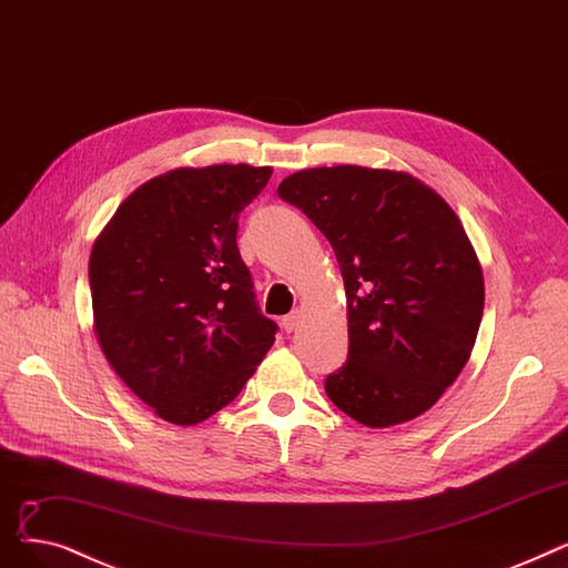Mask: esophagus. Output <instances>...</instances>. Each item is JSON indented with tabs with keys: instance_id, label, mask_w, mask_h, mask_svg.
I'll list each match as a JSON object with an SVG mask.
<instances>
[{
	"instance_id": "esophagus-1",
	"label": "esophagus",
	"mask_w": 568,
	"mask_h": 568,
	"mask_svg": "<svg viewBox=\"0 0 568 568\" xmlns=\"http://www.w3.org/2000/svg\"><path fill=\"white\" fill-rule=\"evenodd\" d=\"M298 321H301V312L295 310V312H291V314H286V316L282 318V328H284L286 333H291V331L298 328Z\"/></svg>"
}]
</instances>
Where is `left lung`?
Returning a JSON list of instances; mask_svg holds the SVG:
<instances>
[{"instance_id": "1", "label": "left lung", "mask_w": 568, "mask_h": 568, "mask_svg": "<svg viewBox=\"0 0 568 568\" xmlns=\"http://www.w3.org/2000/svg\"><path fill=\"white\" fill-rule=\"evenodd\" d=\"M337 256L348 356L328 374L337 409L367 427L425 414L467 365L483 316V273L450 205L409 173L333 166L288 175Z\"/></svg>"}]
</instances>
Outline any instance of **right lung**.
Listing matches in <instances>:
<instances>
[{"label":"right lung","mask_w":568,"mask_h":568,"mask_svg":"<svg viewBox=\"0 0 568 568\" xmlns=\"http://www.w3.org/2000/svg\"><path fill=\"white\" fill-rule=\"evenodd\" d=\"M273 169H175L139 186L90 256L105 361L159 418L196 425L237 397L275 342L237 250Z\"/></svg>","instance_id":"right-lung-1"}]
</instances>
